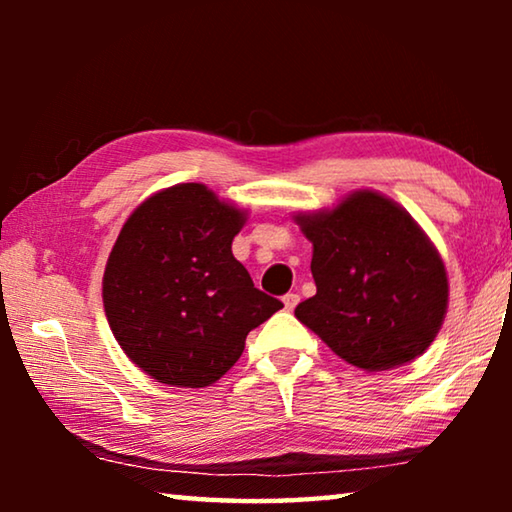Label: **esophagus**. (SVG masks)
Segmentation results:
<instances>
[{
    "label": "esophagus",
    "instance_id": "34e87169",
    "mask_svg": "<svg viewBox=\"0 0 512 512\" xmlns=\"http://www.w3.org/2000/svg\"><path fill=\"white\" fill-rule=\"evenodd\" d=\"M282 302H284V309L293 311V309H296L298 302H300V296H298V293H287V296L282 298Z\"/></svg>",
    "mask_w": 512,
    "mask_h": 512
}]
</instances>
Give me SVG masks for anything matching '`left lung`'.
I'll use <instances>...</instances> for the list:
<instances>
[{
	"label": "left lung",
	"instance_id": "left-lung-1",
	"mask_svg": "<svg viewBox=\"0 0 512 512\" xmlns=\"http://www.w3.org/2000/svg\"><path fill=\"white\" fill-rule=\"evenodd\" d=\"M293 219L314 246L316 296L296 307L300 323L366 372L418 359L443 327L449 282L413 216L375 189H357L332 210Z\"/></svg>",
	"mask_w": 512,
	"mask_h": 512
}]
</instances>
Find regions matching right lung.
<instances>
[{"instance_id": "1", "label": "right lung", "mask_w": 512, "mask_h": 512, "mask_svg": "<svg viewBox=\"0 0 512 512\" xmlns=\"http://www.w3.org/2000/svg\"><path fill=\"white\" fill-rule=\"evenodd\" d=\"M246 210L201 183L155 192L128 216L103 273V309L137 368L203 388L235 366L250 329L282 302L255 289L232 239Z\"/></svg>"}]
</instances>
